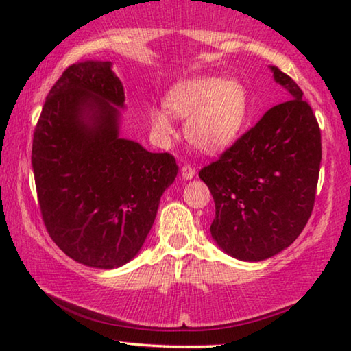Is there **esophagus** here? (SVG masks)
<instances>
[{"label": "esophagus", "mask_w": 351, "mask_h": 351, "mask_svg": "<svg viewBox=\"0 0 351 351\" xmlns=\"http://www.w3.org/2000/svg\"><path fill=\"white\" fill-rule=\"evenodd\" d=\"M180 172H182V177H184V179H186V180H189V179H193L195 174H196L195 167H191L190 165H184V166H182Z\"/></svg>", "instance_id": "34e87169"}]
</instances>
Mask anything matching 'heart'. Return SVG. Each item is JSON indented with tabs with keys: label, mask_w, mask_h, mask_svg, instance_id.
<instances>
[{
	"label": "heart",
	"mask_w": 351,
	"mask_h": 351,
	"mask_svg": "<svg viewBox=\"0 0 351 351\" xmlns=\"http://www.w3.org/2000/svg\"><path fill=\"white\" fill-rule=\"evenodd\" d=\"M165 102L174 117L186 118V138L204 152H219L233 143L249 114V94L237 80L209 76L180 81L169 89ZM148 119L160 137L174 132L166 110L150 108Z\"/></svg>",
	"instance_id": "b5f03b06"
}]
</instances>
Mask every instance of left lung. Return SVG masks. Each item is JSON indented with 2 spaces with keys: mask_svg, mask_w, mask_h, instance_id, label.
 Segmentation results:
<instances>
[{
  "mask_svg": "<svg viewBox=\"0 0 351 351\" xmlns=\"http://www.w3.org/2000/svg\"><path fill=\"white\" fill-rule=\"evenodd\" d=\"M271 70L289 99L199 171L215 203L210 234L225 252L247 262L265 261L295 241L318 186V121L295 81Z\"/></svg>",
  "mask_w": 351,
  "mask_h": 351,
  "instance_id": "left-lung-1",
  "label": "left lung"
}]
</instances>
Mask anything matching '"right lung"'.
<instances>
[{"label":"right lung","instance_id":"right-lung-1","mask_svg":"<svg viewBox=\"0 0 351 351\" xmlns=\"http://www.w3.org/2000/svg\"><path fill=\"white\" fill-rule=\"evenodd\" d=\"M124 107L112 64L70 65L47 94L33 132L32 166L45 227L73 261L117 268L136 257L179 167L118 136Z\"/></svg>","mask_w":351,"mask_h":351}]
</instances>
